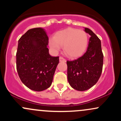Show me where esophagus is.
<instances>
[{"label":"esophagus","instance_id":"34e87169","mask_svg":"<svg viewBox=\"0 0 121 121\" xmlns=\"http://www.w3.org/2000/svg\"><path fill=\"white\" fill-rule=\"evenodd\" d=\"M59 60L60 62H66V60H65L64 58L62 57H60Z\"/></svg>","mask_w":121,"mask_h":121}]
</instances>
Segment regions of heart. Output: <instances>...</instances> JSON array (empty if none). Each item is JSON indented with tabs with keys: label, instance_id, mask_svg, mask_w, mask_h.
Returning <instances> with one entry per match:
<instances>
[{
	"label": "heart",
	"instance_id": "heart-1",
	"mask_svg": "<svg viewBox=\"0 0 121 121\" xmlns=\"http://www.w3.org/2000/svg\"><path fill=\"white\" fill-rule=\"evenodd\" d=\"M49 46L57 52L64 47V52L67 56L76 58L85 52L88 44V36L85 32L77 29L68 28L57 32L53 38L49 40Z\"/></svg>",
	"mask_w": 121,
	"mask_h": 121
}]
</instances>
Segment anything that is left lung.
<instances>
[{
    "label": "left lung",
    "instance_id": "8db88e82",
    "mask_svg": "<svg viewBox=\"0 0 121 121\" xmlns=\"http://www.w3.org/2000/svg\"><path fill=\"white\" fill-rule=\"evenodd\" d=\"M85 31L91 36L87 51L78 59L66 61L68 80L78 91H86L96 84L103 66L101 40L90 29L85 28Z\"/></svg>",
    "mask_w": 121,
    "mask_h": 121
}]
</instances>
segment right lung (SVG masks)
<instances>
[{"label":"right lung","mask_w":121,"mask_h":121,"mask_svg":"<svg viewBox=\"0 0 121 121\" xmlns=\"http://www.w3.org/2000/svg\"><path fill=\"white\" fill-rule=\"evenodd\" d=\"M48 37L41 28L29 30L18 41L16 69L21 81L34 91L47 89L52 84L59 62V57H52L47 48Z\"/></svg>","instance_id":"add662e5"}]
</instances>
